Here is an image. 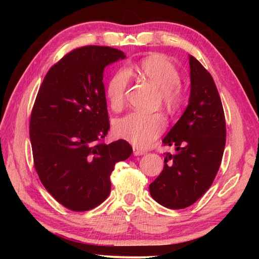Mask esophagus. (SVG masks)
<instances>
[{"label": "esophagus", "instance_id": "esophagus-1", "mask_svg": "<svg viewBox=\"0 0 259 259\" xmlns=\"http://www.w3.org/2000/svg\"><path fill=\"white\" fill-rule=\"evenodd\" d=\"M146 153V151L142 150V148H139L137 146H134V154L135 155H144Z\"/></svg>", "mask_w": 259, "mask_h": 259}]
</instances>
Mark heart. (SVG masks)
<instances>
[{"label":"heart","mask_w":259,"mask_h":259,"mask_svg":"<svg viewBox=\"0 0 259 259\" xmlns=\"http://www.w3.org/2000/svg\"><path fill=\"white\" fill-rule=\"evenodd\" d=\"M137 69L140 75L159 89L161 102L166 108L174 109L182 103L181 75L171 61L162 56H151L140 61ZM128 83L129 74L124 69L114 73L109 78L106 97L111 108L116 111L123 106ZM164 129L165 120L160 113L131 112L114 123V131L117 137L128 140L137 147H147Z\"/></svg>","instance_id":"b5f03b06"}]
</instances>
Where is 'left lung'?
<instances>
[{
	"label": "left lung",
	"instance_id": "left-lung-1",
	"mask_svg": "<svg viewBox=\"0 0 259 259\" xmlns=\"http://www.w3.org/2000/svg\"><path fill=\"white\" fill-rule=\"evenodd\" d=\"M190 68L187 108L162 140L177 152L166 153L163 170L150 185L152 198L169 209L190 207L209 190L226 143L224 109L213 78L193 56Z\"/></svg>",
	"mask_w": 259,
	"mask_h": 259
}]
</instances>
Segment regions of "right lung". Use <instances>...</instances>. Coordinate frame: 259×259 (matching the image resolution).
<instances>
[{"label":"right lung","mask_w":259,"mask_h":259,"mask_svg":"<svg viewBox=\"0 0 259 259\" xmlns=\"http://www.w3.org/2000/svg\"><path fill=\"white\" fill-rule=\"evenodd\" d=\"M121 50L74 49L48 71L30 114L35 170L46 190L73 211L94 209L111 192L116 162L133 153L128 142L105 144L109 129L104 69Z\"/></svg>","instance_id":"add662e5"}]
</instances>
